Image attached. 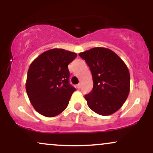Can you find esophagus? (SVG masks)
Instances as JSON below:
<instances>
[{
	"mask_svg": "<svg viewBox=\"0 0 153 153\" xmlns=\"http://www.w3.org/2000/svg\"><path fill=\"white\" fill-rule=\"evenodd\" d=\"M77 88H78V89H80V88H81V83H79L77 85Z\"/></svg>",
	"mask_w": 153,
	"mask_h": 153,
	"instance_id": "esophagus-1",
	"label": "esophagus"
}]
</instances>
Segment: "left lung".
<instances>
[{
	"label": "left lung",
	"instance_id": "left-lung-1",
	"mask_svg": "<svg viewBox=\"0 0 153 153\" xmlns=\"http://www.w3.org/2000/svg\"><path fill=\"white\" fill-rule=\"evenodd\" d=\"M92 73L94 88L85 95L88 106L96 114L108 116L117 111L127 100L130 75L127 65L115 52L94 47L79 54Z\"/></svg>",
	"mask_w": 153,
	"mask_h": 153
}]
</instances>
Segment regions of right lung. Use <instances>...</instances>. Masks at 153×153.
Instances as JSON below:
<instances>
[{"label":"right lung","mask_w":153,"mask_h":153,"mask_svg":"<svg viewBox=\"0 0 153 153\" xmlns=\"http://www.w3.org/2000/svg\"><path fill=\"white\" fill-rule=\"evenodd\" d=\"M75 52L52 49L39 55L27 73L26 90L34 109L47 117L57 116L68 106L75 88L69 83L68 65Z\"/></svg>","instance_id":"1"}]
</instances>
